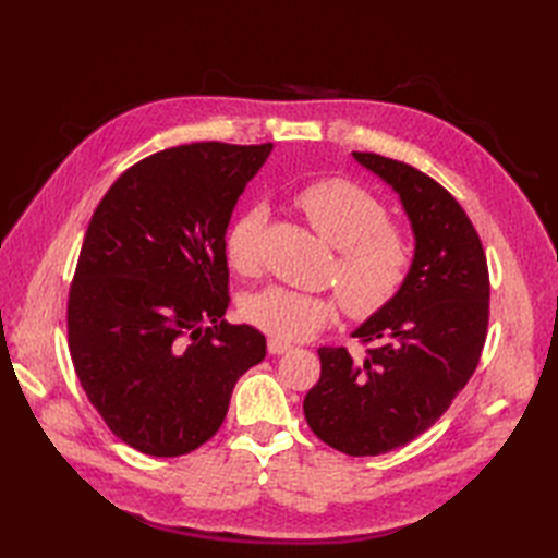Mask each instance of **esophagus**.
I'll use <instances>...</instances> for the list:
<instances>
[{
	"instance_id": "obj_1",
	"label": "esophagus",
	"mask_w": 558,
	"mask_h": 558,
	"mask_svg": "<svg viewBox=\"0 0 558 558\" xmlns=\"http://www.w3.org/2000/svg\"><path fill=\"white\" fill-rule=\"evenodd\" d=\"M290 350H292L290 342H282V340H276V338L268 340V352H270V354H286V352H290Z\"/></svg>"
}]
</instances>
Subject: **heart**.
Returning a JSON list of instances; mask_svg holds the SVG:
<instances>
[{
  "instance_id": "1",
  "label": "heart",
  "mask_w": 558,
  "mask_h": 558,
  "mask_svg": "<svg viewBox=\"0 0 558 558\" xmlns=\"http://www.w3.org/2000/svg\"><path fill=\"white\" fill-rule=\"evenodd\" d=\"M298 208L328 244L338 248L333 282L352 318H369L398 298L412 268L410 236L390 225L388 208L366 189L348 180H322L302 189ZM266 208L254 206L225 234V256L242 276L260 264ZM333 300L318 292L268 286L242 302L252 326L276 340H304L333 318Z\"/></svg>"
}]
</instances>
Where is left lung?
Returning <instances> with one entry per match:
<instances>
[{"instance_id": "left-lung-1", "label": "left lung", "mask_w": 558, "mask_h": 558, "mask_svg": "<svg viewBox=\"0 0 558 558\" xmlns=\"http://www.w3.org/2000/svg\"><path fill=\"white\" fill-rule=\"evenodd\" d=\"M396 189L414 232L405 286L364 322L362 357L318 348L304 398L312 432L345 456H381L441 417L475 374L489 326V268L475 225L446 189L408 162L352 153Z\"/></svg>"}]
</instances>
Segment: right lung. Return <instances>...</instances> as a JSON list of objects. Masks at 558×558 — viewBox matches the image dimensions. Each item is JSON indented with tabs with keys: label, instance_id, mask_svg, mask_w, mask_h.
I'll return each instance as SVG.
<instances>
[{
	"label": "right lung",
	"instance_id": "1",
	"mask_svg": "<svg viewBox=\"0 0 558 558\" xmlns=\"http://www.w3.org/2000/svg\"><path fill=\"white\" fill-rule=\"evenodd\" d=\"M270 144L165 148L117 177L88 222L66 302L69 352L110 432L153 458L216 436L266 357L230 304L225 232Z\"/></svg>",
	"mask_w": 558,
	"mask_h": 558
}]
</instances>
